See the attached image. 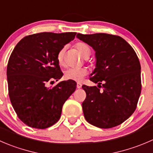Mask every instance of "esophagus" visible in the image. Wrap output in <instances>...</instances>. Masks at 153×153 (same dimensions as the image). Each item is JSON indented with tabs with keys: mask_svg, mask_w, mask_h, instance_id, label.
<instances>
[{
	"mask_svg": "<svg viewBox=\"0 0 153 153\" xmlns=\"http://www.w3.org/2000/svg\"><path fill=\"white\" fill-rule=\"evenodd\" d=\"M81 86H82V84H81V83H79V82L77 83V86H76L77 88H78V89H80V88H81Z\"/></svg>",
	"mask_w": 153,
	"mask_h": 153,
	"instance_id": "esophagus-1",
	"label": "esophagus"
}]
</instances>
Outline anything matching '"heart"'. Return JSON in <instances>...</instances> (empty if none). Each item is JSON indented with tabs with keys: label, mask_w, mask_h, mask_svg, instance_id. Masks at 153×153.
<instances>
[{
	"label": "heart",
	"mask_w": 153,
	"mask_h": 153,
	"mask_svg": "<svg viewBox=\"0 0 153 153\" xmlns=\"http://www.w3.org/2000/svg\"><path fill=\"white\" fill-rule=\"evenodd\" d=\"M75 48L79 51L80 54L85 59L89 58L91 54V50L88 45L82 42H78L75 43ZM65 48H63L58 51L57 54V60L60 66H63V57H64ZM87 74V69L86 68L80 69H68L64 72V78L66 80H72L75 81H81L84 76Z\"/></svg>",
	"instance_id": "1"
}]
</instances>
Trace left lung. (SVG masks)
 <instances>
[{
	"instance_id": "1",
	"label": "left lung",
	"mask_w": 153,
	"mask_h": 153,
	"mask_svg": "<svg viewBox=\"0 0 153 153\" xmlns=\"http://www.w3.org/2000/svg\"><path fill=\"white\" fill-rule=\"evenodd\" d=\"M76 37L96 51V69L90 80L99 85L82 86L87 95L82 103L86 120L101 128L120 125L135 111L141 92L140 64L135 51L117 35L78 33Z\"/></svg>"
}]
</instances>
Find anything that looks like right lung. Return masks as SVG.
<instances>
[{
  "label": "right lung",
  "mask_w": 153,
  "mask_h": 153,
  "mask_svg": "<svg viewBox=\"0 0 153 153\" xmlns=\"http://www.w3.org/2000/svg\"><path fill=\"white\" fill-rule=\"evenodd\" d=\"M76 33L43 32L27 36L13 49L7 64L10 102L18 117L32 128H48L60 118L62 108L75 92L76 83L68 80L54 87L48 83L63 76L57 54L75 39Z\"/></svg>",
  "instance_id": "1"
}]
</instances>
